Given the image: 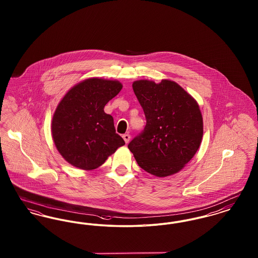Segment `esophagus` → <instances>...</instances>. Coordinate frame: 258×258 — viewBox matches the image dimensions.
<instances>
[{
  "mask_svg": "<svg viewBox=\"0 0 258 258\" xmlns=\"http://www.w3.org/2000/svg\"><path fill=\"white\" fill-rule=\"evenodd\" d=\"M123 138L124 142L127 144L130 142V140H131V135H128V134H125V135H123Z\"/></svg>",
  "mask_w": 258,
  "mask_h": 258,
  "instance_id": "esophagus-1",
  "label": "esophagus"
}]
</instances>
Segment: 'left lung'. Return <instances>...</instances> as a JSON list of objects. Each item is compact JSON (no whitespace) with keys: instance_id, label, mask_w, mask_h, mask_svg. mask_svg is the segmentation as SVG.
<instances>
[{"instance_id":"obj_1","label":"left lung","mask_w":258,"mask_h":258,"mask_svg":"<svg viewBox=\"0 0 258 258\" xmlns=\"http://www.w3.org/2000/svg\"><path fill=\"white\" fill-rule=\"evenodd\" d=\"M133 89L146 125L127 147L138 165L150 174L166 177L180 171L196 155L203 135L197 101L170 80L160 84L139 80Z\"/></svg>"}]
</instances>
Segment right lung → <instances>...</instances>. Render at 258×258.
<instances>
[{
	"label": "right lung",
	"instance_id": "obj_1",
	"mask_svg": "<svg viewBox=\"0 0 258 258\" xmlns=\"http://www.w3.org/2000/svg\"><path fill=\"white\" fill-rule=\"evenodd\" d=\"M118 81L90 78L72 88L52 120V136L62 158L75 167L96 169L121 146L105 104L122 90Z\"/></svg>",
	"mask_w": 258,
	"mask_h": 258
}]
</instances>
